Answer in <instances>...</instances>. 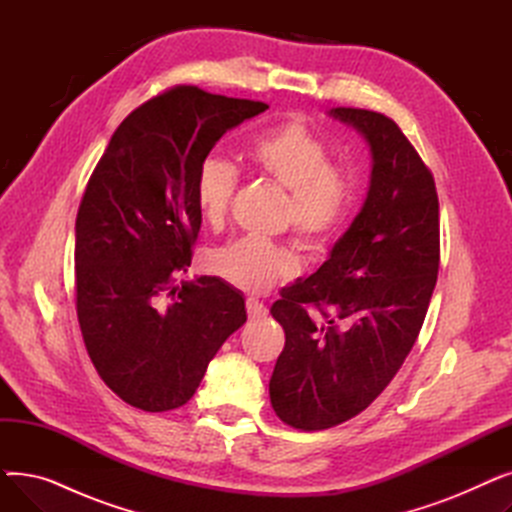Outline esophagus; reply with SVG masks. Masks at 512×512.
Listing matches in <instances>:
<instances>
[{"mask_svg": "<svg viewBox=\"0 0 512 512\" xmlns=\"http://www.w3.org/2000/svg\"><path fill=\"white\" fill-rule=\"evenodd\" d=\"M247 313L251 319H261L267 315V307L257 299H247Z\"/></svg>", "mask_w": 512, "mask_h": 512, "instance_id": "34e87169", "label": "esophagus"}]
</instances>
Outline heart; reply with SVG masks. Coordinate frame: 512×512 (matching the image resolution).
<instances>
[{
	"mask_svg": "<svg viewBox=\"0 0 512 512\" xmlns=\"http://www.w3.org/2000/svg\"><path fill=\"white\" fill-rule=\"evenodd\" d=\"M251 168L288 191L286 222L309 249L336 238L353 207V184L330 166L328 147L301 120L261 130L245 151ZM238 186V170L220 155H207L195 172L193 195L201 218L220 226ZM211 270L249 292H263L297 274L299 261L282 245L240 238L215 249Z\"/></svg>",
	"mask_w": 512,
	"mask_h": 512,
	"instance_id": "1",
	"label": "heart"
}]
</instances>
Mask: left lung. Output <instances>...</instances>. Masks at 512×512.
<instances>
[{"label":"left lung","mask_w":512,"mask_h":512,"mask_svg":"<svg viewBox=\"0 0 512 512\" xmlns=\"http://www.w3.org/2000/svg\"><path fill=\"white\" fill-rule=\"evenodd\" d=\"M371 151L367 199L315 274L272 305L286 342L272 380L276 415L317 432L365 411L419 336L440 267V205L423 159L384 114L334 107Z\"/></svg>","instance_id":"obj_1"}]
</instances>
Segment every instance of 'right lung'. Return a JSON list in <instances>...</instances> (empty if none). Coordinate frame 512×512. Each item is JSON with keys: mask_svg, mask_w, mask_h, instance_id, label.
Wrapping results in <instances>:
<instances>
[{"mask_svg": "<svg viewBox=\"0 0 512 512\" xmlns=\"http://www.w3.org/2000/svg\"><path fill=\"white\" fill-rule=\"evenodd\" d=\"M265 110L174 87L124 118L89 178L76 215V315L99 378L130 407L186 405L247 321L245 299L222 278L174 282L201 228L193 195L201 159Z\"/></svg>", "mask_w": 512, "mask_h": 512, "instance_id": "right-lung-1", "label": "right lung"}]
</instances>
